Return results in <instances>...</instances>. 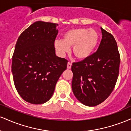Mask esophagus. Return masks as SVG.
Wrapping results in <instances>:
<instances>
[{"label": "esophagus", "instance_id": "esophagus-1", "mask_svg": "<svg viewBox=\"0 0 131 131\" xmlns=\"http://www.w3.org/2000/svg\"><path fill=\"white\" fill-rule=\"evenodd\" d=\"M71 66H72L71 63H70V62L68 63V64H67V68H68L70 69L71 68Z\"/></svg>", "mask_w": 131, "mask_h": 131}]
</instances>
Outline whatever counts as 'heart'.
<instances>
[{
  "mask_svg": "<svg viewBox=\"0 0 131 131\" xmlns=\"http://www.w3.org/2000/svg\"><path fill=\"white\" fill-rule=\"evenodd\" d=\"M98 32L93 29L76 28L68 30L63 39L56 40L54 46L60 55H64L72 47V52L78 59L84 60L91 55L99 41Z\"/></svg>",
  "mask_w": 131,
  "mask_h": 131,
  "instance_id": "1",
  "label": "heart"
}]
</instances>
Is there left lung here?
I'll return each instance as SVG.
<instances>
[{"label": "left lung", "instance_id": "left-lung-1", "mask_svg": "<svg viewBox=\"0 0 131 131\" xmlns=\"http://www.w3.org/2000/svg\"><path fill=\"white\" fill-rule=\"evenodd\" d=\"M98 49L83 60L73 63L72 90L76 99L89 106L105 101L113 91L119 75L120 55L110 33L101 28Z\"/></svg>", "mask_w": 131, "mask_h": 131}]
</instances>
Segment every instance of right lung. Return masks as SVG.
I'll return each instance as SVG.
<instances>
[{
  "mask_svg": "<svg viewBox=\"0 0 131 131\" xmlns=\"http://www.w3.org/2000/svg\"><path fill=\"white\" fill-rule=\"evenodd\" d=\"M57 26L36 21L16 42L12 64L13 81L21 97L32 104H42L52 97L57 81L67 68V60L55 54Z\"/></svg>",
  "mask_w": 131,
  "mask_h": 131,
  "instance_id": "right-lung-1",
  "label": "right lung"
}]
</instances>
